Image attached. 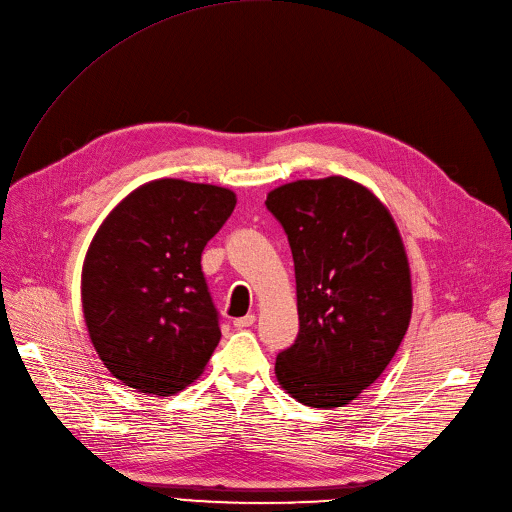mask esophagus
Here are the masks:
<instances>
[{
	"label": "esophagus",
	"mask_w": 512,
	"mask_h": 512,
	"mask_svg": "<svg viewBox=\"0 0 512 512\" xmlns=\"http://www.w3.org/2000/svg\"><path fill=\"white\" fill-rule=\"evenodd\" d=\"M255 323V315L253 313H249V315H245V317H241V319H234V327L236 329H247V327H251Z\"/></svg>",
	"instance_id": "1"
}]
</instances>
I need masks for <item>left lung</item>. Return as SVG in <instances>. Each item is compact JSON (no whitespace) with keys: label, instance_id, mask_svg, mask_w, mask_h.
Segmentation results:
<instances>
[{"label":"left lung","instance_id":"8db88e82","mask_svg":"<svg viewBox=\"0 0 512 512\" xmlns=\"http://www.w3.org/2000/svg\"><path fill=\"white\" fill-rule=\"evenodd\" d=\"M288 234L300 331L276 377L309 407L348 405L377 381L410 327L412 276L385 203L346 177L304 179L267 193Z\"/></svg>","mask_w":512,"mask_h":512}]
</instances>
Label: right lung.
<instances>
[{"label": "right lung", "instance_id": "1", "mask_svg": "<svg viewBox=\"0 0 512 512\" xmlns=\"http://www.w3.org/2000/svg\"><path fill=\"white\" fill-rule=\"evenodd\" d=\"M236 206L230 189L158 179L96 230L82 267L90 342L115 379L166 397L191 385L220 342L201 253Z\"/></svg>", "mask_w": 512, "mask_h": 512}]
</instances>
